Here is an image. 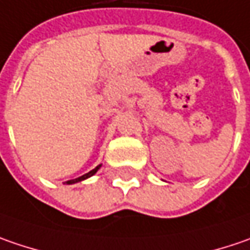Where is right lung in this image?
Wrapping results in <instances>:
<instances>
[{"instance_id": "right-lung-1", "label": "right lung", "mask_w": 250, "mask_h": 250, "mask_svg": "<svg viewBox=\"0 0 250 250\" xmlns=\"http://www.w3.org/2000/svg\"><path fill=\"white\" fill-rule=\"evenodd\" d=\"M101 167V165H98L97 167L93 168L91 171H88V173H85V174H83L82 177H77V179H74V180H69V181H66L67 184H74V183H79V181H83V180H85V179H88V177H91V176H94L97 171H98V168Z\"/></svg>"}]
</instances>
